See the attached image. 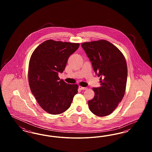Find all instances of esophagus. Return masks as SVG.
Here are the masks:
<instances>
[{
  "label": "esophagus",
  "instance_id": "34e87169",
  "mask_svg": "<svg viewBox=\"0 0 152 152\" xmlns=\"http://www.w3.org/2000/svg\"><path fill=\"white\" fill-rule=\"evenodd\" d=\"M79 89H80L81 90H86V89H88L87 87H81V86H79Z\"/></svg>",
  "mask_w": 152,
  "mask_h": 152
}]
</instances>
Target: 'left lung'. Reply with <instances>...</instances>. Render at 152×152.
I'll list each match as a JSON object with an SVG mask.
<instances>
[{"mask_svg": "<svg viewBox=\"0 0 152 152\" xmlns=\"http://www.w3.org/2000/svg\"><path fill=\"white\" fill-rule=\"evenodd\" d=\"M81 47L96 75L100 77L101 87L93 88L94 97L88 101L89 108L96 116H108L125 94L128 76L125 58L116 46L107 40L86 42Z\"/></svg>", "mask_w": 152, "mask_h": 152, "instance_id": "8db88e82", "label": "left lung"}]
</instances>
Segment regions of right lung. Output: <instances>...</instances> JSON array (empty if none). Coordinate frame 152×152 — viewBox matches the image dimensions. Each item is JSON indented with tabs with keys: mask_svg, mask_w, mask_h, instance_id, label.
<instances>
[{
	"mask_svg": "<svg viewBox=\"0 0 152 152\" xmlns=\"http://www.w3.org/2000/svg\"><path fill=\"white\" fill-rule=\"evenodd\" d=\"M79 43L48 40L40 44L29 60V87L40 106L52 115H58L69 108L78 86L69 84L58 77L65 69L68 59Z\"/></svg>",
	"mask_w": 152,
	"mask_h": 152,
	"instance_id": "1",
	"label": "right lung"
}]
</instances>
